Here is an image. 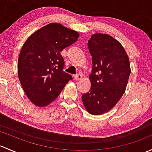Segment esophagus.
Masks as SVG:
<instances>
[{
    "instance_id": "obj_1",
    "label": "esophagus",
    "mask_w": 152,
    "mask_h": 152,
    "mask_svg": "<svg viewBox=\"0 0 152 152\" xmlns=\"http://www.w3.org/2000/svg\"><path fill=\"white\" fill-rule=\"evenodd\" d=\"M81 78H82V76L81 74H76V76H74V79L76 81L80 80V79H81Z\"/></svg>"
}]
</instances>
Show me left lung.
I'll use <instances>...</instances> for the list:
<instances>
[{
    "mask_svg": "<svg viewBox=\"0 0 152 152\" xmlns=\"http://www.w3.org/2000/svg\"><path fill=\"white\" fill-rule=\"evenodd\" d=\"M88 48L92 60L91 88L81 99L89 114H103L114 108L125 92L130 60L122 44L109 35L93 34Z\"/></svg>",
    "mask_w": 152,
    "mask_h": 152,
    "instance_id": "left-lung-1",
    "label": "left lung"
}]
</instances>
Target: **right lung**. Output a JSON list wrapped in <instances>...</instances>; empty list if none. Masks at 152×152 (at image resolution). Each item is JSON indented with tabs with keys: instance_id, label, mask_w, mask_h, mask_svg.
I'll use <instances>...</instances> for the list:
<instances>
[{
	"instance_id": "right-lung-1",
	"label": "right lung",
	"mask_w": 152,
	"mask_h": 152,
	"mask_svg": "<svg viewBox=\"0 0 152 152\" xmlns=\"http://www.w3.org/2000/svg\"><path fill=\"white\" fill-rule=\"evenodd\" d=\"M79 36L61 24L50 23L33 33L23 44L18 58V76L33 104H50L73 79L63 71L65 62L60 52Z\"/></svg>"
}]
</instances>
